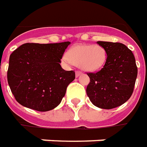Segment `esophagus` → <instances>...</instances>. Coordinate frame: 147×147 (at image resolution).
<instances>
[{"mask_svg":"<svg viewBox=\"0 0 147 147\" xmlns=\"http://www.w3.org/2000/svg\"><path fill=\"white\" fill-rule=\"evenodd\" d=\"M81 74H82V72H81V71H79V70H77V71H76V77H77V78L79 77Z\"/></svg>","mask_w":147,"mask_h":147,"instance_id":"obj_1","label":"esophagus"}]
</instances>
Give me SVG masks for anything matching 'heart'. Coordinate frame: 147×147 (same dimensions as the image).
I'll return each instance as SVG.
<instances>
[{"mask_svg":"<svg viewBox=\"0 0 147 147\" xmlns=\"http://www.w3.org/2000/svg\"><path fill=\"white\" fill-rule=\"evenodd\" d=\"M66 58L83 70L93 72L103 67L107 59V51L99 45H78L69 49Z\"/></svg>","mask_w":147,"mask_h":147,"instance_id":"obj_1","label":"heart"}]
</instances>
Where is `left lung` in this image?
I'll return each instance as SVG.
<instances>
[{
	"mask_svg": "<svg viewBox=\"0 0 147 147\" xmlns=\"http://www.w3.org/2000/svg\"><path fill=\"white\" fill-rule=\"evenodd\" d=\"M107 51L103 67L87 74L90 78L86 92L93 105L101 109H113L124 104L133 92L138 74L132 51L118 42L97 41Z\"/></svg>",
	"mask_w": 147,
	"mask_h": 147,
	"instance_id": "1",
	"label": "left lung"
}]
</instances>
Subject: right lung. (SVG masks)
<instances>
[{
  "mask_svg": "<svg viewBox=\"0 0 147 147\" xmlns=\"http://www.w3.org/2000/svg\"><path fill=\"white\" fill-rule=\"evenodd\" d=\"M69 44L26 43L11 54L7 82L19 104L45 112L60 103L75 79L74 70L66 71L60 66Z\"/></svg>",
  "mask_w": 147,
  "mask_h": 147,
  "instance_id": "obj_1",
  "label": "right lung"
}]
</instances>
